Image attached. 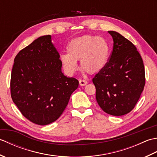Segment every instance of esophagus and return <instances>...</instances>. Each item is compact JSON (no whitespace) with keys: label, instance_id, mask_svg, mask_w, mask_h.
<instances>
[{"label":"esophagus","instance_id":"34e87169","mask_svg":"<svg viewBox=\"0 0 157 157\" xmlns=\"http://www.w3.org/2000/svg\"><path fill=\"white\" fill-rule=\"evenodd\" d=\"M79 85H80L81 86H84L88 84V82L86 80H82V79H79Z\"/></svg>","mask_w":157,"mask_h":157}]
</instances>
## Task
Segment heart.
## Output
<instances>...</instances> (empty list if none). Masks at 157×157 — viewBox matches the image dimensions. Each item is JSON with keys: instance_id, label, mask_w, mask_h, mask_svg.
<instances>
[{"instance_id": "heart-1", "label": "heart", "mask_w": 157, "mask_h": 157, "mask_svg": "<svg viewBox=\"0 0 157 157\" xmlns=\"http://www.w3.org/2000/svg\"><path fill=\"white\" fill-rule=\"evenodd\" d=\"M67 53H61L60 62L65 72L73 75L80 67L91 75L102 71L107 65L109 46L104 38L91 35H84L71 40L67 46Z\"/></svg>"}]
</instances>
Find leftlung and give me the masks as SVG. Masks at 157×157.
Returning a JSON list of instances; mask_svg holds the SVG:
<instances>
[{
	"instance_id": "1",
	"label": "left lung",
	"mask_w": 157,
	"mask_h": 157,
	"mask_svg": "<svg viewBox=\"0 0 157 157\" xmlns=\"http://www.w3.org/2000/svg\"><path fill=\"white\" fill-rule=\"evenodd\" d=\"M113 49L105 68L93 78L96 99L107 114L121 116L138 101L145 85L142 59L136 46L119 33L109 31Z\"/></svg>"
}]
</instances>
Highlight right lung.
Masks as SVG:
<instances>
[{
	"mask_svg": "<svg viewBox=\"0 0 157 157\" xmlns=\"http://www.w3.org/2000/svg\"><path fill=\"white\" fill-rule=\"evenodd\" d=\"M51 36H40L14 59L11 93L22 115L40 125L55 121L64 111L78 80L62 72Z\"/></svg>",
	"mask_w": 157,
	"mask_h": 157,
	"instance_id": "right-lung-1",
	"label": "right lung"
}]
</instances>
